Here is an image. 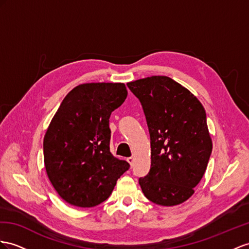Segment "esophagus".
<instances>
[{"label": "esophagus", "mask_w": 249, "mask_h": 249, "mask_svg": "<svg viewBox=\"0 0 249 249\" xmlns=\"http://www.w3.org/2000/svg\"><path fill=\"white\" fill-rule=\"evenodd\" d=\"M127 162H128V163L130 164V166H132V164H133V158H132V157L127 158Z\"/></svg>", "instance_id": "34e87169"}]
</instances>
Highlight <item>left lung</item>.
I'll return each mask as SVG.
<instances>
[{"mask_svg": "<svg viewBox=\"0 0 249 249\" xmlns=\"http://www.w3.org/2000/svg\"><path fill=\"white\" fill-rule=\"evenodd\" d=\"M127 86L141 102L150 135V170L140 178V186L158 205H179L195 194L212 155L205 109L168 76L152 75Z\"/></svg>", "mask_w": 249, "mask_h": 249, "instance_id": "8db88e82", "label": "left lung"}]
</instances>
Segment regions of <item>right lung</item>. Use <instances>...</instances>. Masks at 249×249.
<instances>
[{"label":"right lung","mask_w":249,"mask_h":249,"mask_svg":"<svg viewBox=\"0 0 249 249\" xmlns=\"http://www.w3.org/2000/svg\"><path fill=\"white\" fill-rule=\"evenodd\" d=\"M126 97L124 83H85L68 92L50 122L44 163L55 191L70 205H99L129 168L109 150L110 114Z\"/></svg>","instance_id":"add662e5"}]
</instances>
